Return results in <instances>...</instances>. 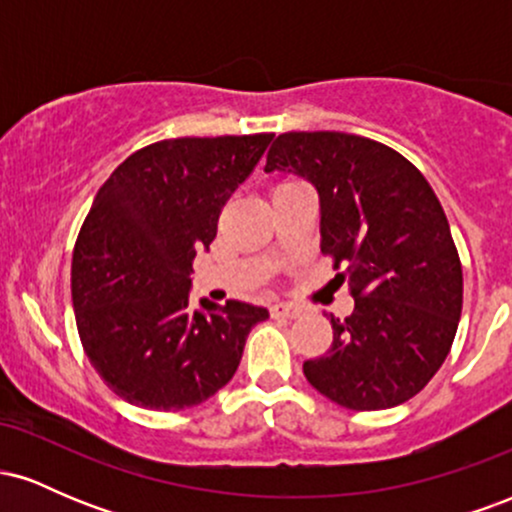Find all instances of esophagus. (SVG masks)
Listing matches in <instances>:
<instances>
[{
  "instance_id": "obj_1",
  "label": "esophagus",
  "mask_w": 512,
  "mask_h": 512,
  "mask_svg": "<svg viewBox=\"0 0 512 512\" xmlns=\"http://www.w3.org/2000/svg\"><path fill=\"white\" fill-rule=\"evenodd\" d=\"M301 315V310L291 303H276L272 305V317H284V320H293V317Z\"/></svg>"
}]
</instances>
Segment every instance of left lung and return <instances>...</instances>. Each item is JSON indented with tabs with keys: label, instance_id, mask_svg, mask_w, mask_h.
Segmentation results:
<instances>
[{
	"label": "left lung",
	"instance_id": "obj_1",
	"mask_svg": "<svg viewBox=\"0 0 512 512\" xmlns=\"http://www.w3.org/2000/svg\"><path fill=\"white\" fill-rule=\"evenodd\" d=\"M267 173L320 195V248L342 267L354 313L330 315L332 346L303 363L320 395L354 411L390 409L443 366L462 313V264L436 192L390 146L344 132H286Z\"/></svg>",
	"mask_w": 512,
	"mask_h": 512
}]
</instances>
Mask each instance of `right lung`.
Listing matches in <instances>:
<instances>
[{
	"instance_id": "add662e5",
	"label": "right lung",
	"mask_w": 512,
	"mask_h": 512,
	"mask_svg": "<svg viewBox=\"0 0 512 512\" xmlns=\"http://www.w3.org/2000/svg\"><path fill=\"white\" fill-rule=\"evenodd\" d=\"M274 134L163 139L134 151L93 199L72 257L81 344L117 397L144 409L202 404L236 373L267 308L204 298L192 262Z\"/></svg>"
}]
</instances>
